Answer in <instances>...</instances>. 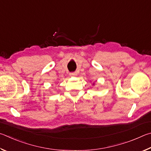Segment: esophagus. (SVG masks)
Masks as SVG:
<instances>
[{
	"instance_id": "34e87169",
	"label": "esophagus",
	"mask_w": 151,
	"mask_h": 151,
	"mask_svg": "<svg viewBox=\"0 0 151 151\" xmlns=\"http://www.w3.org/2000/svg\"><path fill=\"white\" fill-rule=\"evenodd\" d=\"M70 76H77V72H71L70 73Z\"/></svg>"
}]
</instances>
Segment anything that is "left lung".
I'll return each mask as SVG.
<instances>
[{"mask_svg": "<svg viewBox=\"0 0 151 151\" xmlns=\"http://www.w3.org/2000/svg\"><path fill=\"white\" fill-rule=\"evenodd\" d=\"M94 84H95V83H93V86H94Z\"/></svg>", "mask_w": 151, "mask_h": 151, "instance_id": "left-lung-1", "label": "left lung"}]
</instances>
